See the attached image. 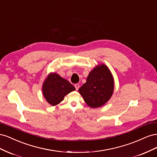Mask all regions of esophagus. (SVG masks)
Segmentation results:
<instances>
[{"label": "esophagus", "mask_w": 157, "mask_h": 157, "mask_svg": "<svg viewBox=\"0 0 157 157\" xmlns=\"http://www.w3.org/2000/svg\"><path fill=\"white\" fill-rule=\"evenodd\" d=\"M75 87L76 90H78L79 89V88H80V85L78 84H75Z\"/></svg>", "instance_id": "1"}]
</instances>
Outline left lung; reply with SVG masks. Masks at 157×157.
<instances>
[{"instance_id":"1","label":"left lung","mask_w":157,"mask_h":157,"mask_svg":"<svg viewBox=\"0 0 157 157\" xmlns=\"http://www.w3.org/2000/svg\"><path fill=\"white\" fill-rule=\"evenodd\" d=\"M114 90V80L106 65L97 66L89 73L86 82L78 89L85 102L92 108L103 105L111 98Z\"/></svg>"}]
</instances>
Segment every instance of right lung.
Segmentation results:
<instances>
[{
	"label": "right lung",
	"instance_id": "right-lung-1",
	"mask_svg": "<svg viewBox=\"0 0 157 157\" xmlns=\"http://www.w3.org/2000/svg\"><path fill=\"white\" fill-rule=\"evenodd\" d=\"M75 90L73 85L56 73L50 74L42 86L46 100L53 106L63 101L65 95Z\"/></svg>",
	"mask_w": 157,
	"mask_h": 157
}]
</instances>
